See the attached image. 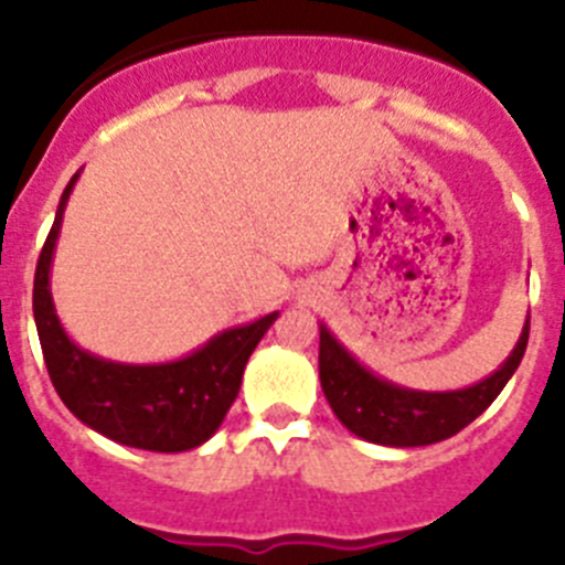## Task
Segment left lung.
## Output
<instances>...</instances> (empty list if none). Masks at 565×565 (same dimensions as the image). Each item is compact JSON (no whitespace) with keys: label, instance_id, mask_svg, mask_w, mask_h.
Listing matches in <instances>:
<instances>
[{"label":"left lung","instance_id":"8db88e82","mask_svg":"<svg viewBox=\"0 0 565 565\" xmlns=\"http://www.w3.org/2000/svg\"><path fill=\"white\" fill-rule=\"evenodd\" d=\"M529 317L521 339L495 373L461 391H411L367 371L326 326H319V382L339 422L364 441L382 447H427L476 422L521 364Z\"/></svg>","mask_w":565,"mask_h":565}]
</instances>
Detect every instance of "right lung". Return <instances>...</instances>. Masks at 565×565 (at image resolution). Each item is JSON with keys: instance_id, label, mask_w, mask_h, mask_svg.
<instances>
[{"instance_id": "obj_1", "label": "right lung", "mask_w": 565, "mask_h": 565, "mask_svg": "<svg viewBox=\"0 0 565 565\" xmlns=\"http://www.w3.org/2000/svg\"><path fill=\"white\" fill-rule=\"evenodd\" d=\"M76 181L78 172L58 201L33 279V317L50 382L78 422L124 447L152 452L194 450L223 424L239 393L248 356L279 313L228 328L174 362L127 364L78 348L58 322L50 294L53 252Z\"/></svg>"}]
</instances>
